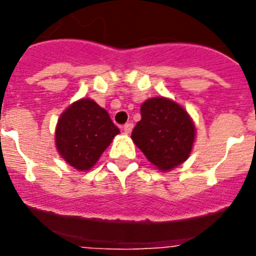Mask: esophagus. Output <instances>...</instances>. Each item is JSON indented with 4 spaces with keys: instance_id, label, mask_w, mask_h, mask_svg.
<instances>
[{
    "instance_id": "esophagus-1",
    "label": "esophagus",
    "mask_w": 256,
    "mask_h": 256,
    "mask_svg": "<svg viewBox=\"0 0 256 256\" xmlns=\"http://www.w3.org/2000/svg\"><path fill=\"white\" fill-rule=\"evenodd\" d=\"M132 124H126L124 126V134H130V132H132Z\"/></svg>"
}]
</instances>
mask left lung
<instances>
[{
	"label": "left lung",
	"mask_w": 256,
	"mask_h": 256,
	"mask_svg": "<svg viewBox=\"0 0 256 256\" xmlns=\"http://www.w3.org/2000/svg\"><path fill=\"white\" fill-rule=\"evenodd\" d=\"M140 120L132 132L134 144L160 170H171L188 158L195 138L192 120L175 102L162 96L140 106Z\"/></svg>",
	"instance_id": "8db88e82"
}]
</instances>
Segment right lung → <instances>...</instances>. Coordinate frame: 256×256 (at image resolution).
<instances>
[{
  "label": "right lung",
  "instance_id": "add662e5",
  "mask_svg": "<svg viewBox=\"0 0 256 256\" xmlns=\"http://www.w3.org/2000/svg\"><path fill=\"white\" fill-rule=\"evenodd\" d=\"M118 132L104 108L92 100H81L58 120L56 144L68 164L77 170H88Z\"/></svg>",
  "mask_w": 256,
  "mask_h": 256
}]
</instances>
